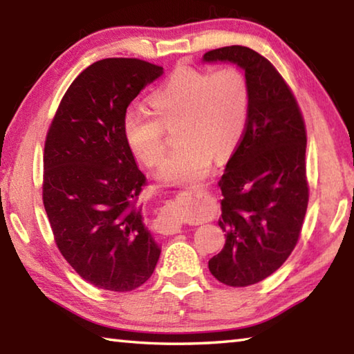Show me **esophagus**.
Segmentation results:
<instances>
[{
	"label": "esophagus",
	"mask_w": 354,
	"mask_h": 354,
	"mask_svg": "<svg viewBox=\"0 0 354 354\" xmlns=\"http://www.w3.org/2000/svg\"><path fill=\"white\" fill-rule=\"evenodd\" d=\"M194 190H198V189H194ZM156 230H158V232H160V234L170 236L181 231V225L175 220H159L158 225H156Z\"/></svg>",
	"instance_id": "34e87169"
}]
</instances>
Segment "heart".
I'll list each match as a JSON object with an SVG mask.
<instances>
[{"mask_svg":"<svg viewBox=\"0 0 354 354\" xmlns=\"http://www.w3.org/2000/svg\"><path fill=\"white\" fill-rule=\"evenodd\" d=\"M149 104L158 119L139 107L124 112V140L143 164L156 167L165 153V128L179 123L181 147L167 156L158 179L167 185L194 184L207 176L214 156L221 160L234 151L247 124L250 88L236 67L214 73L178 68L151 93Z\"/></svg>","mask_w":354,"mask_h":354,"instance_id":"obj_1","label":"heart"}]
</instances>
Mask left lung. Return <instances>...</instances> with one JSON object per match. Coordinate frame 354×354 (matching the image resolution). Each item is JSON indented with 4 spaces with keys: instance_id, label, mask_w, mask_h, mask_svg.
Masks as SVG:
<instances>
[{
    "instance_id": "obj_1",
    "label": "left lung",
    "mask_w": 354,
    "mask_h": 354,
    "mask_svg": "<svg viewBox=\"0 0 354 354\" xmlns=\"http://www.w3.org/2000/svg\"><path fill=\"white\" fill-rule=\"evenodd\" d=\"M203 62H231L250 88L242 140L218 181V226L225 247L209 261L220 283L247 287L283 266L306 215V129L290 88L277 68L247 46L207 51Z\"/></svg>"
}]
</instances>
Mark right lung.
Masks as SVG:
<instances>
[{
  "label": "right lung",
  "instance_id": "add662e5",
  "mask_svg": "<svg viewBox=\"0 0 354 354\" xmlns=\"http://www.w3.org/2000/svg\"><path fill=\"white\" fill-rule=\"evenodd\" d=\"M164 68L140 59L92 64L71 82L48 131L44 205L56 245L95 287L129 292L147 283L160 247L137 198L145 175L123 136V115Z\"/></svg>",
  "mask_w": 354,
  "mask_h": 354
}]
</instances>
